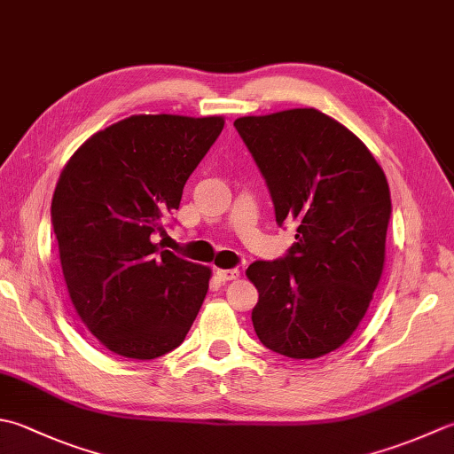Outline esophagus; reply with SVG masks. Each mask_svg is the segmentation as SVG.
I'll return each instance as SVG.
<instances>
[{"mask_svg":"<svg viewBox=\"0 0 454 454\" xmlns=\"http://www.w3.org/2000/svg\"><path fill=\"white\" fill-rule=\"evenodd\" d=\"M216 278L220 281H232L239 278V271L238 270H216Z\"/></svg>","mask_w":454,"mask_h":454,"instance_id":"obj_1","label":"esophagus"}]
</instances>
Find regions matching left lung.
I'll use <instances>...</instances> for the list:
<instances>
[{"instance_id": "8db88e82", "label": "left lung", "mask_w": 454, "mask_h": 454, "mask_svg": "<svg viewBox=\"0 0 454 454\" xmlns=\"http://www.w3.org/2000/svg\"><path fill=\"white\" fill-rule=\"evenodd\" d=\"M234 126L268 183L278 224L297 222L286 257L246 270L260 293L254 331L283 356L321 358L356 331L384 271L386 175L348 128L315 108L244 115Z\"/></svg>"}]
</instances>
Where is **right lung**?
I'll list each match as a JSON object with an SVG mask.
<instances>
[{"mask_svg": "<svg viewBox=\"0 0 454 454\" xmlns=\"http://www.w3.org/2000/svg\"><path fill=\"white\" fill-rule=\"evenodd\" d=\"M222 115H129L96 131L62 168L51 216L70 301L114 354L153 360L179 346L212 270L155 242Z\"/></svg>", "mask_w": 454, "mask_h": 454, "instance_id": "obj_1", "label": "right lung"}]
</instances>
